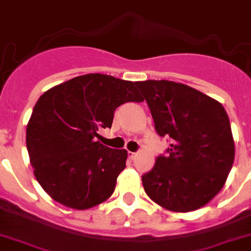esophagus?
Segmentation results:
<instances>
[{"instance_id":"1","label":"esophagus","mask_w":251,"mask_h":251,"mask_svg":"<svg viewBox=\"0 0 251 251\" xmlns=\"http://www.w3.org/2000/svg\"><path fill=\"white\" fill-rule=\"evenodd\" d=\"M127 154H128V157H130L131 160H133V158L136 157V152H131V151H128V152H127Z\"/></svg>"}]
</instances>
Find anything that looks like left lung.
<instances>
[{"mask_svg": "<svg viewBox=\"0 0 251 251\" xmlns=\"http://www.w3.org/2000/svg\"><path fill=\"white\" fill-rule=\"evenodd\" d=\"M161 137L172 144L142 176L152 201L173 212L207 204L223 188L234 162V140L223 105L188 85L137 81Z\"/></svg>", "mask_w": 251, "mask_h": 251, "instance_id": "8db88e82", "label": "left lung"}]
</instances>
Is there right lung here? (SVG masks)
<instances>
[{"mask_svg":"<svg viewBox=\"0 0 251 251\" xmlns=\"http://www.w3.org/2000/svg\"><path fill=\"white\" fill-rule=\"evenodd\" d=\"M144 101L135 83L105 74H85L49 89L30 115L25 144L42 188L74 209L95 207L114 193L127 151L95 137L111 127L116 107Z\"/></svg>","mask_w":251,"mask_h":251,"instance_id":"obj_1","label":"right lung"}]
</instances>
